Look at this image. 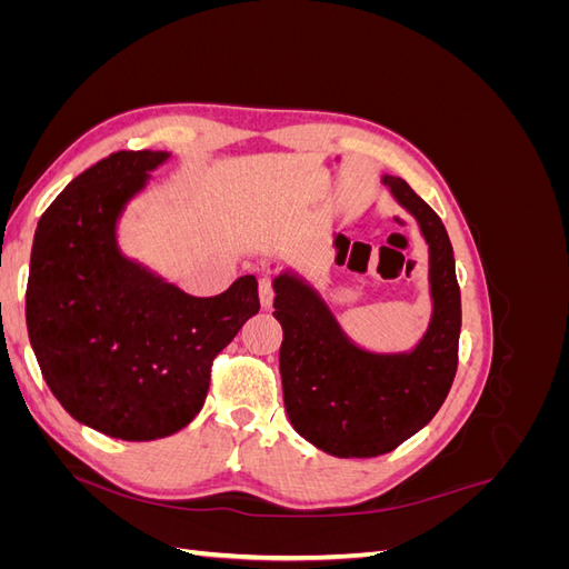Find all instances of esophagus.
Returning <instances> with one entry per match:
<instances>
[{
  "instance_id": "1",
  "label": "esophagus",
  "mask_w": 569,
  "mask_h": 569,
  "mask_svg": "<svg viewBox=\"0 0 569 569\" xmlns=\"http://www.w3.org/2000/svg\"><path fill=\"white\" fill-rule=\"evenodd\" d=\"M258 295H261V306H263V308H270V306H272L274 287H272V280H270V278H261V282H258Z\"/></svg>"
}]
</instances>
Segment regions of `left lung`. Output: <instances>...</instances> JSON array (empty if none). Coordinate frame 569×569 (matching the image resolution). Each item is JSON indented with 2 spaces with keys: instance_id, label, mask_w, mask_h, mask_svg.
I'll return each mask as SVG.
<instances>
[{
  "instance_id": "1",
  "label": "left lung",
  "mask_w": 569,
  "mask_h": 569,
  "mask_svg": "<svg viewBox=\"0 0 569 569\" xmlns=\"http://www.w3.org/2000/svg\"><path fill=\"white\" fill-rule=\"evenodd\" d=\"M391 197L418 220L429 247L432 320L418 347L372 353L356 347L330 306L295 272L274 278L282 325L284 410L297 432L337 458L393 451L437 416L458 370L460 287L441 218L401 178L385 176Z\"/></svg>"
}]
</instances>
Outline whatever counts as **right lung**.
I'll return each mask as SVG.
<instances>
[{"label":"right lung","instance_id":"add662e5","mask_svg":"<svg viewBox=\"0 0 569 569\" xmlns=\"http://www.w3.org/2000/svg\"><path fill=\"white\" fill-rule=\"evenodd\" d=\"M168 151H116L80 173L42 213L30 253L26 322L44 382L101 435L151 441L201 410L213 358L258 313L244 274L192 297L118 249L116 226Z\"/></svg>","mask_w":569,"mask_h":569}]
</instances>
